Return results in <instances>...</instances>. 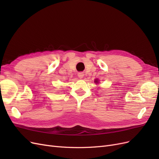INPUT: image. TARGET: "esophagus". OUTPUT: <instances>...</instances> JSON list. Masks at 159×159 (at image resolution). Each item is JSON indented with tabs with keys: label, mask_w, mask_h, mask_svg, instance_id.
Returning a JSON list of instances; mask_svg holds the SVG:
<instances>
[{
	"label": "esophagus",
	"mask_w": 159,
	"mask_h": 159,
	"mask_svg": "<svg viewBox=\"0 0 159 159\" xmlns=\"http://www.w3.org/2000/svg\"><path fill=\"white\" fill-rule=\"evenodd\" d=\"M78 77H79V78H80V79H81V78H82L83 77H84V74L82 73V72H80V73H78Z\"/></svg>",
	"instance_id": "esophagus-1"
}]
</instances>
